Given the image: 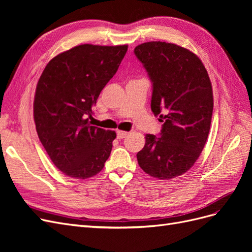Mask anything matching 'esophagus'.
<instances>
[{
	"label": "esophagus",
	"mask_w": 252,
	"mask_h": 252,
	"mask_svg": "<svg viewBox=\"0 0 252 252\" xmlns=\"http://www.w3.org/2000/svg\"><path fill=\"white\" fill-rule=\"evenodd\" d=\"M127 134H128V132H126V131H122V130L117 131L118 139H124Z\"/></svg>",
	"instance_id": "34e87169"
}]
</instances>
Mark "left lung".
Returning a JSON list of instances; mask_svg holds the SVG:
<instances>
[{"instance_id": "obj_1", "label": "left lung", "mask_w": 252, "mask_h": 252, "mask_svg": "<svg viewBox=\"0 0 252 252\" xmlns=\"http://www.w3.org/2000/svg\"><path fill=\"white\" fill-rule=\"evenodd\" d=\"M134 55L152 83L151 110L164 123L159 136H145L138 163L156 179L180 177L193 166L208 138L213 110L208 72L199 57L172 43H143Z\"/></svg>"}]
</instances>
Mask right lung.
Masks as SVG:
<instances>
[{"instance_id":"right-lung-1","label":"right lung","mask_w":252,"mask_h":252,"mask_svg":"<svg viewBox=\"0 0 252 252\" xmlns=\"http://www.w3.org/2000/svg\"><path fill=\"white\" fill-rule=\"evenodd\" d=\"M127 48L79 45L50 60L37 82L36 132L52 163L68 177H94L110 156L117 133L90 126L88 118Z\"/></svg>"}]
</instances>
